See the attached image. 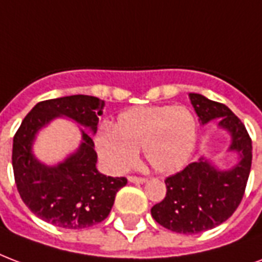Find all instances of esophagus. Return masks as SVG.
Returning <instances> with one entry per match:
<instances>
[{
    "instance_id": "34e87169",
    "label": "esophagus",
    "mask_w": 262,
    "mask_h": 262,
    "mask_svg": "<svg viewBox=\"0 0 262 262\" xmlns=\"http://www.w3.org/2000/svg\"><path fill=\"white\" fill-rule=\"evenodd\" d=\"M128 181L129 182H134V184H143V182H146V178H143V177H137V176H129Z\"/></svg>"
}]
</instances>
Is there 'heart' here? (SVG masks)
<instances>
[{
    "label": "heart",
    "mask_w": 262,
    "mask_h": 262,
    "mask_svg": "<svg viewBox=\"0 0 262 262\" xmlns=\"http://www.w3.org/2000/svg\"><path fill=\"white\" fill-rule=\"evenodd\" d=\"M196 145V120L184 106H141L117 117L115 128L102 127L96 149L110 170L125 171L142 149L153 170L174 172L188 163Z\"/></svg>",
    "instance_id": "b5f03b06"
}]
</instances>
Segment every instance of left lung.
I'll return each mask as SVG.
<instances>
[{
  "label": "left lung",
  "instance_id": "obj_1",
  "mask_svg": "<svg viewBox=\"0 0 262 262\" xmlns=\"http://www.w3.org/2000/svg\"><path fill=\"white\" fill-rule=\"evenodd\" d=\"M202 124L218 119V125L232 135L231 150L241 153V163L229 171H218L206 160L190 163L167 177V192L150 210L161 227L178 233H199L225 222L245 196L251 168V138L245 124L228 106L189 94Z\"/></svg>",
  "mask_w": 262,
  "mask_h": 262
}]
</instances>
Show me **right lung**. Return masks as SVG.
<instances>
[{"mask_svg": "<svg viewBox=\"0 0 262 262\" xmlns=\"http://www.w3.org/2000/svg\"><path fill=\"white\" fill-rule=\"evenodd\" d=\"M102 107V99L88 95L38 102L13 137L12 167L17 192L37 217L52 225L81 229L99 224L109 215L116 193L127 184L125 177L98 172L94 141L85 133L77 152L56 167L41 164L31 153L35 133L58 116H68L95 133Z\"/></svg>", "mask_w": 262, "mask_h": 262, "instance_id": "right-lung-1", "label": "right lung"}]
</instances>
